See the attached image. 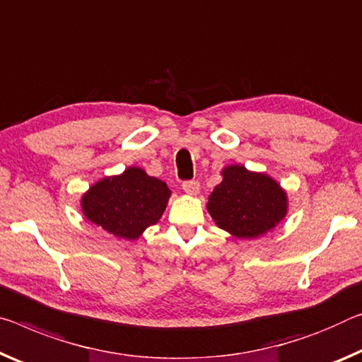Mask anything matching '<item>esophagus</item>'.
<instances>
[{"label": "esophagus", "instance_id": "obj_1", "mask_svg": "<svg viewBox=\"0 0 362 362\" xmlns=\"http://www.w3.org/2000/svg\"><path fill=\"white\" fill-rule=\"evenodd\" d=\"M182 188L188 194H197L199 192V183L197 180H187L182 183Z\"/></svg>", "mask_w": 362, "mask_h": 362}]
</instances>
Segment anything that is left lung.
<instances>
[{"label": "left lung", "instance_id": "obj_1", "mask_svg": "<svg viewBox=\"0 0 362 362\" xmlns=\"http://www.w3.org/2000/svg\"><path fill=\"white\" fill-rule=\"evenodd\" d=\"M211 193L208 211L217 226L237 238H256L286 214V194L271 177L228 165Z\"/></svg>", "mask_w": 362, "mask_h": 362}]
</instances>
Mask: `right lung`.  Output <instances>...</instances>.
Wrapping results in <instances>:
<instances>
[{"mask_svg":"<svg viewBox=\"0 0 362 362\" xmlns=\"http://www.w3.org/2000/svg\"><path fill=\"white\" fill-rule=\"evenodd\" d=\"M170 190L163 180L140 168L107 177L83 194L82 209L88 221L119 238L135 240L163 216Z\"/></svg>","mask_w":362,"mask_h":362,"instance_id":"right-lung-1","label":"right lung"}]
</instances>
